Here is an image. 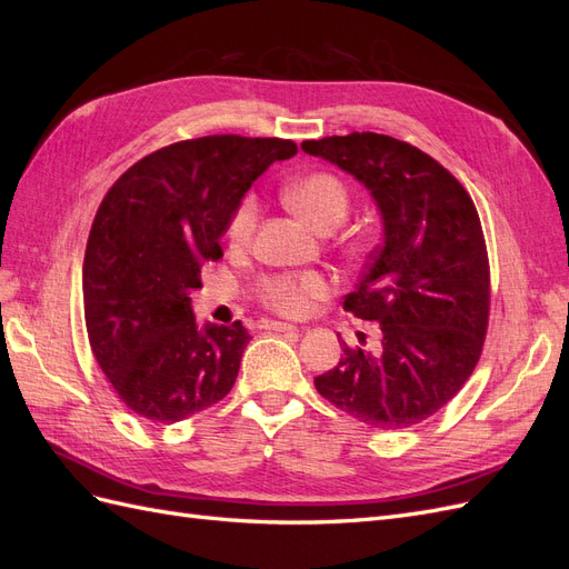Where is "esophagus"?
Instances as JSON below:
<instances>
[{
	"instance_id": "1",
	"label": "esophagus",
	"mask_w": 569,
	"mask_h": 569,
	"mask_svg": "<svg viewBox=\"0 0 569 569\" xmlns=\"http://www.w3.org/2000/svg\"><path fill=\"white\" fill-rule=\"evenodd\" d=\"M258 327H261V330H268V332H299L297 325L280 322V320H261V322H258Z\"/></svg>"
}]
</instances>
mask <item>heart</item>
<instances>
[{
    "label": "heart",
    "instance_id": "b5f03b06",
    "mask_svg": "<svg viewBox=\"0 0 569 569\" xmlns=\"http://www.w3.org/2000/svg\"><path fill=\"white\" fill-rule=\"evenodd\" d=\"M287 201L299 218L318 232H330L341 226L349 216L351 199L349 189L339 178L330 173H313L289 187ZM258 222V201L256 197H244L234 209L228 239L230 244L242 249L251 242ZM330 291V282L320 272H282L268 274L258 282V297L261 301L282 316H301L308 303L325 297Z\"/></svg>",
    "mask_w": 569,
    "mask_h": 569
}]
</instances>
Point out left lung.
Here are the masks:
<instances>
[{"instance_id":"1","label":"left lung","mask_w":569,"mask_h":569,"mask_svg":"<svg viewBox=\"0 0 569 569\" xmlns=\"http://www.w3.org/2000/svg\"><path fill=\"white\" fill-rule=\"evenodd\" d=\"M301 149L363 182L385 226L343 297L356 318L380 322V339L372 349L343 343L316 389L375 429L418 425L468 382L485 347L489 256L475 203L439 161L389 134H332Z\"/></svg>"}]
</instances>
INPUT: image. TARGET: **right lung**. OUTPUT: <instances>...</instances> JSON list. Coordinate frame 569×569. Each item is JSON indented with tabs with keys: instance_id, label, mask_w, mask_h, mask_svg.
<instances>
[{
	"instance_id": "obj_1",
	"label": "right lung",
	"mask_w": 569,
	"mask_h": 569,
	"mask_svg": "<svg viewBox=\"0 0 569 569\" xmlns=\"http://www.w3.org/2000/svg\"><path fill=\"white\" fill-rule=\"evenodd\" d=\"M295 153L280 137L184 140L130 166L101 201L82 263L84 325L137 416L180 422L230 393L251 337L239 320L199 327L189 297L247 189Z\"/></svg>"
}]
</instances>
